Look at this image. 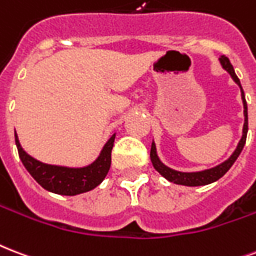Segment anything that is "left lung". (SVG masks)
Wrapping results in <instances>:
<instances>
[{
	"label": "left lung",
	"mask_w": 256,
	"mask_h": 256,
	"mask_svg": "<svg viewBox=\"0 0 256 256\" xmlns=\"http://www.w3.org/2000/svg\"><path fill=\"white\" fill-rule=\"evenodd\" d=\"M219 60L224 70L231 75L234 82L240 87L242 100H243V107H244L243 136H242L240 141L238 144V148L235 149V152L232 153V156L227 160V161H224V162H222L220 165H218V166L210 168V169H206V170L202 172H178L174 170V169H172V168H168L166 165H164V164L161 162V160L158 158L157 150H156V145H154L153 142V144H152V149H150V160H152V164H153L154 169L158 172L160 174L164 176L166 180L170 181V182H174V184L178 185H186V186H200V185H206L210 184V182H214V181L219 180L220 177H223V176L230 170V168L234 165V162L236 161V158L239 157V154L242 153V150L244 148L246 138H247V132H248V115H247V102H246L244 91L242 88L240 80H239V78H238L235 71H234V67H232V64L230 63L228 58L222 56Z\"/></svg>",
	"instance_id": "1"
}]
</instances>
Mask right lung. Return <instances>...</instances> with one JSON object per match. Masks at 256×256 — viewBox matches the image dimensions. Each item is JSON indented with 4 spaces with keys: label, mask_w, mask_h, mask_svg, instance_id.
<instances>
[{
    "label": "right lung",
    "mask_w": 256,
    "mask_h": 256,
    "mask_svg": "<svg viewBox=\"0 0 256 256\" xmlns=\"http://www.w3.org/2000/svg\"><path fill=\"white\" fill-rule=\"evenodd\" d=\"M14 138L20 158L24 164L25 169L42 188L56 194L75 196L96 188L104 180L111 165V150L114 146L115 134H112L106 145L103 146L99 157L92 164L83 168L58 166L40 162L21 148L16 132Z\"/></svg>",
    "instance_id": "obj_1"
}]
</instances>
